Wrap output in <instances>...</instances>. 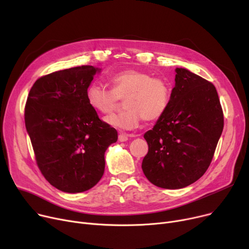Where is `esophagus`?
Segmentation results:
<instances>
[{
    "label": "esophagus",
    "mask_w": 249,
    "mask_h": 249,
    "mask_svg": "<svg viewBox=\"0 0 249 249\" xmlns=\"http://www.w3.org/2000/svg\"><path fill=\"white\" fill-rule=\"evenodd\" d=\"M129 138V135L125 134V133H120L119 136H118V139H119V141L121 142H124V141H127Z\"/></svg>",
    "instance_id": "34e87169"
}]
</instances>
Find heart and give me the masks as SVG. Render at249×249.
<instances>
[{"mask_svg": "<svg viewBox=\"0 0 249 249\" xmlns=\"http://www.w3.org/2000/svg\"><path fill=\"white\" fill-rule=\"evenodd\" d=\"M111 89L94 82L87 89L89 106L100 114H109L125 100L126 110L105 118L108 125L132 130L142 120L154 122L165 114L172 101L173 85L161 76L140 70H125L110 77Z\"/></svg>", "mask_w": 249, "mask_h": 249, "instance_id": "obj_1", "label": "heart"}]
</instances>
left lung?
Instances as JSON below:
<instances>
[{
  "label": "left lung",
  "mask_w": 249,
  "mask_h": 249,
  "mask_svg": "<svg viewBox=\"0 0 249 249\" xmlns=\"http://www.w3.org/2000/svg\"><path fill=\"white\" fill-rule=\"evenodd\" d=\"M176 72L171 105L144 134L142 171L163 189L185 188L206 173L224 127L215 86L186 69Z\"/></svg>",
  "instance_id": "left-lung-1"
}]
</instances>
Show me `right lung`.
Listing matches in <instances>:
<instances>
[{
	"mask_svg": "<svg viewBox=\"0 0 249 249\" xmlns=\"http://www.w3.org/2000/svg\"><path fill=\"white\" fill-rule=\"evenodd\" d=\"M98 69L71 68L39 77L25 105V125L36 163L51 186L82 193L98 184L105 171V151L118 139L102 121L86 91Z\"/></svg>",
	"mask_w": 249,
	"mask_h": 249,
	"instance_id": "add662e5",
	"label": "right lung"
}]
</instances>
